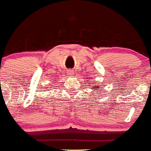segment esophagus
Instances as JSON below:
<instances>
[{
  "label": "esophagus",
  "mask_w": 151,
  "mask_h": 151,
  "mask_svg": "<svg viewBox=\"0 0 151 151\" xmlns=\"http://www.w3.org/2000/svg\"><path fill=\"white\" fill-rule=\"evenodd\" d=\"M68 75L69 76H73L74 75V71H73V70H68Z\"/></svg>",
  "instance_id": "esophagus-1"
}]
</instances>
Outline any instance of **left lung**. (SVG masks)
<instances>
[{
  "label": "left lung",
  "instance_id": "obj_1",
  "mask_svg": "<svg viewBox=\"0 0 151 151\" xmlns=\"http://www.w3.org/2000/svg\"><path fill=\"white\" fill-rule=\"evenodd\" d=\"M98 87H99V86H96V88H98Z\"/></svg>",
  "mask_w": 151,
  "mask_h": 151
}]
</instances>
